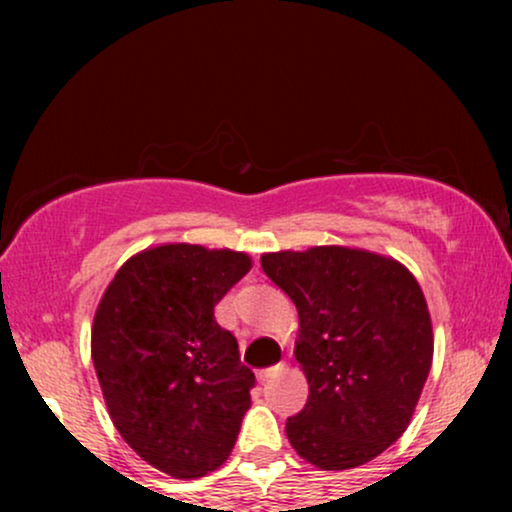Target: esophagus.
<instances>
[{
	"mask_svg": "<svg viewBox=\"0 0 512 512\" xmlns=\"http://www.w3.org/2000/svg\"><path fill=\"white\" fill-rule=\"evenodd\" d=\"M284 370V363H277V366H270V368H263L258 370V382H268L272 377L279 375Z\"/></svg>",
	"mask_w": 512,
	"mask_h": 512,
	"instance_id": "esophagus-1",
	"label": "esophagus"
}]
</instances>
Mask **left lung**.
<instances>
[{
    "label": "left lung",
    "instance_id": "obj_1",
    "mask_svg": "<svg viewBox=\"0 0 512 512\" xmlns=\"http://www.w3.org/2000/svg\"><path fill=\"white\" fill-rule=\"evenodd\" d=\"M261 265L300 319L293 354L310 396L286 419L293 450L324 471L375 459L408 429L431 370L417 279L394 258L347 247L277 251Z\"/></svg>",
    "mask_w": 512,
    "mask_h": 512
}]
</instances>
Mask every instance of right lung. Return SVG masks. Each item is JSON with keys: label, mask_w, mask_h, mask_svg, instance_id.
Listing matches in <instances>:
<instances>
[{"label": "right lung", "mask_w": 512, "mask_h": 512, "mask_svg": "<svg viewBox=\"0 0 512 512\" xmlns=\"http://www.w3.org/2000/svg\"><path fill=\"white\" fill-rule=\"evenodd\" d=\"M242 251L163 244L121 265L93 321L90 352L111 422L172 478H202L233 450L254 373L214 305L247 275Z\"/></svg>", "instance_id": "right-lung-1"}]
</instances>
